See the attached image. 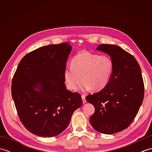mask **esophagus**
<instances>
[{
	"mask_svg": "<svg viewBox=\"0 0 152 152\" xmlns=\"http://www.w3.org/2000/svg\"><path fill=\"white\" fill-rule=\"evenodd\" d=\"M82 99L83 103H86V95H82Z\"/></svg>",
	"mask_w": 152,
	"mask_h": 152,
	"instance_id": "34e87169",
	"label": "esophagus"
}]
</instances>
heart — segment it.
I'll use <instances>...</instances> for the list:
<instances>
[{
	"label": "heart",
	"mask_w": 152,
	"mask_h": 152,
	"mask_svg": "<svg viewBox=\"0 0 152 152\" xmlns=\"http://www.w3.org/2000/svg\"><path fill=\"white\" fill-rule=\"evenodd\" d=\"M113 69L114 64L110 57L83 51L73 57L71 67L64 69V82L71 91L78 88L82 80V89L99 91L108 83Z\"/></svg>",
	"instance_id": "b5f03b06"
}]
</instances>
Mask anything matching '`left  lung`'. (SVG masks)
I'll return each mask as SVG.
<instances>
[{"mask_svg": "<svg viewBox=\"0 0 152 152\" xmlns=\"http://www.w3.org/2000/svg\"><path fill=\"white\" fill-rule=\"evenodd\" d=\"M96 49L111 57L114 69L101 91L86 96L95 110L89 121L96 131L111 134L125 129L136 117L144 99V82L139 64L127 51L110 44Z\"/></svg>", "mask_w": 152, "mask_h": 152, "instance_id": "8db88e82", "label": "left lung"}]
</instances>
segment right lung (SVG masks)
<instances>
[{"instance_id":"1","label":"right lung","mask_w":152,"mask_h":152,"mask_svg":"<svg viewBox=\"0 0 152 152\" xmlns=\"http://www.w3.org/2000/svg\"><path fill=\"white\" fill-rule=\"evenodd\" d=\"M71 50L67 42L38 48L23 57L13 76L12 95L19 118L34 134L52 137L62 133L82 105L80 93L64 84Z\"/></svg>"}]
</instances>
